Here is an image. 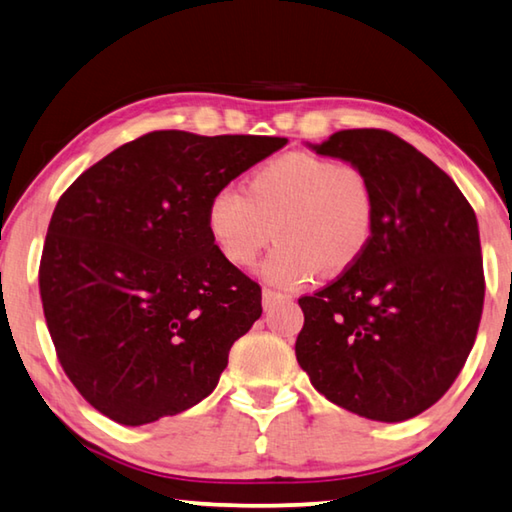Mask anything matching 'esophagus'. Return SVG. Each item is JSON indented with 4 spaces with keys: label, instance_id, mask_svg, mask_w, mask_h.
I'll use <instances>...</instances> for the list:
<instances>
[{
    "label": "esophagus",
    "instance_id": "obj_1",
    "mask_svg": "<svg viewBox=\"0 0 512 512\" xmlns=\"http://www.w3.org/2000/svg\"><path fill=\"white\" fill-rule=\"evenodd\" d=\"M283 301H290V297H285V294H279L274 290H263V310H272L274 306H279Z\"/></svg>",
    "mask_w": 512,
    "mask_h": 512
}]
</instances>
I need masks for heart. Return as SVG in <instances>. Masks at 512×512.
I'll use <instances>...</instances> for the list:
<instances>
[{"label": "heart", "instance_id": "b5f03b06", "mask_svg": "<svg viewBox=\"0 0 512 512\" xmlns=\"http://www.w3.org/2000/svg\"><path fill=\"white\" fill-rule=\"evenodd\" d=\"M206 233L233 267H251L272 236L263 279L294 290L317 272L339 274L366 254L375 229V193L360 168L288 152L256 170L245 191L224 186L206 204Z\"/></svg>", "mask_w": 512, "mask_h": 512}]
</instances>
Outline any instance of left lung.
<instances>
[{"mask_svg": "<svg viewBox=\"0 0 512 512\" xmlns=\"http://www.w3.org/2000/svg\"><path fill=\"white\" fill-rule=\"evenodd\" d=\"M369 177L375 229L366 254L301 297L297 362L330 402L380 423L445 396L483 312L479 224L450 175L387 130H339L308 143Z\"/></svg>", "mask_w": 512, "mask_h": 512, "instance_id": "1", "label": "left lung"}]
</instances>
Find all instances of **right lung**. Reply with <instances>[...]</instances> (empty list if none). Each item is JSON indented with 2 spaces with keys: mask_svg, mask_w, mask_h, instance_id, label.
<instances>
[{
  "mask_svg": "<svg viewBox=\"0 0 512 512\" xmlns=\"http://www.w3.org/2000/svg\"><path fill=\"white\" fill-rule=\"evenodd\" d=\"M285 137L143 134L71 184L51 215L40 297L58 360L121 425L191 409L261 317V288L206 233L211 195Z\"/></svg>",
  "mask_w": 512,
  "mask_h": 512,
  "instance_id": "right-lung-1",
  "label": "right lung"
}]
</instances>
